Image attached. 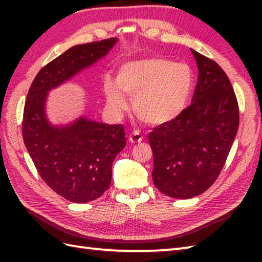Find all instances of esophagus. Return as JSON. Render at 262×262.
<instances>
[{"label":"esophagus","mask_w":262,"mask_h":262,"mask_svg":"<svg viewBox=\"0 0 262 262\" xmlns=\"http://www.w3.org/2000/svg\"><path fill=\"white\" fill-rule=\"evenodd\" d=\"M143 141V136L138 132H133L129 135V142L132 144H138Z\"/></svg>","instance_id":"obj_1"}]
</instances>
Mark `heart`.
Returning <instances> with one entry per match:
<instances>
[{
  "label": "heart",
  "mask_w": 262,
  "mask_h": 262,
  "mask_svg": "<svg viewBox=\"0 0 262 262\" xmlns=\"http://www.w3.org/2000/svg\"><path fill=\"white\" fill-rule=\"evenodd\" d=\"M107 103L116 113L133 99L135 116L144 124L165 126L183 114L193 90V74L187 64L152 56L122 64L116 81L105 76L102 83Z\"/></svg>",
  "instance_id": "1"
}]
</instances>
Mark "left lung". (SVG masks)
Returning <instances> with one entry per match:
<instances>
[{"mask_svg": "<svg viewBox=\"0 0 262 262\" xmlns=\"http://www.w3.org/2000/svg\"><path fill=\"white\" fill-rule=\"evenodd\" d=\"M198 81L191 104L174 121L148 134L153 182L169 197L203 193L219 178L236 136L238 104L225 72L213 59L191 49Z\"/></svg>", "mask_w": 262, "mask_h": 262, "instance_id": "1", "label": "left lung"}]
</instances>
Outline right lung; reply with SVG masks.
Masks as SVG:
<instances>
[{
  "label": "right lung",
  "mask_w": 262,
  "mask_h": 262,
  "mask_svg": "<svg viewBox=\"0 0 262 262\" xmlns=\"http://www.w3.org/2000/svg\"><path fill=\"white\" fill-rule=\"evenodd\" d=\"M116 42L109 38L68 49L38 72L25 103L22 136L38 173L73 203L92 202L109 188L114 160L126 146L124 126L85 117L53 126L45 114L47 93L105 56Z\"/></svg>",
  "instance_id": "1"
}]
</instances>
